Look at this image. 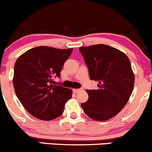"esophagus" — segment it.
<instances>
[{
	"label": "esophagus",
	"instance_id": "esophagus-1",
	"mask_svg": "<svg viewBox=\"0 0 152 152\" xmlns=\"http://www.w3.org/2000/svg\"><path fill=\"white\" fill-rule=\"evenodd\" d=\"M81 90H82V89H74V90H73V92L76 93H78V92L80 91Z\"/></svg>",
	"mask_w": 152,
	"mask_h": 152
}]
</instances>
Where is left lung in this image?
Segmentation results:
<instances>
[{
  "label": "left lung",
  "mask_w": 152,
  "mask_h": 152,
  "mask_svg": "<svg viewBox=\"0 0 152 152\" xmlns=\"http://www.w3.org/2000/svg\"><path fill=\"white\" fill-rule=\"evenodd\" d=\"M91 80L98 90H87L88 100L81 104L85 114L95 121H107L126 104L132 93L134 76L126 55L110 45L80 47Z\"/></svg>",
  "instance_id": "8db88e82"
}]
</instances>
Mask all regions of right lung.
<instances>
[{"label":"right lung","instance_id":"1","mask_svg":"<svg viewBox=\"0 0 152 152\" xmlns=\"http://www.w3.org/2000/svg\"><path fill=\"white\" fill-rule=\"evenodd\" d=\"M73 48L39 46L21 55L14 67L13 85L17 97L34 117L50 121L64 112L65 102L72 97L70 89L56 85L64 63Z\"/></svg>","mask_w":152,"mask_h":152}]
</instances>
